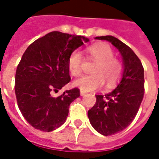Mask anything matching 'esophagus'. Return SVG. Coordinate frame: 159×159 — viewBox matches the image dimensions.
Instances as JSON below:
<instances>
[{"label": "esophagus", "mask_w": 159, "mask_h": 159, "mask_svg": "<svg viewBox=\"0 0 159 159\" xmlns=\"http://www.w3.org/2000/svg\"><path fill=\"white\" fill-rule=\"evenodd\" d=\"M85 94H86L85 92H83V91H81V92H80V95H81V96H84Z\"/></svg>", "instance_id": "34e87169"}]
</instances>
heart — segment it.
Returning a JSON list of instances; mask_svg holds the SVG:
<instances>
[{
    "instance_id": "heart-1",
    "label": "heart",
    "mask_w": 159,
    "mask_h": 159,
    "mask_svg": "<svg viewBox=\"0 0 159 159\" xmlns=\"http://www.w3.org/2000/svg\"><path fill=\"white\" fill-rule=\"evenodd\" d=\"M90 59L95 61L92 68V75L81 76L74 81L73 85L83 92L100 89L107 82L108 86L116 83L121 77L123 67L114 58V51L107 43H98L87 48ZM83 57L78 50L73 51L68 59V70L74 76H79L83 70Z\"/></svg>"
}]
</instances>
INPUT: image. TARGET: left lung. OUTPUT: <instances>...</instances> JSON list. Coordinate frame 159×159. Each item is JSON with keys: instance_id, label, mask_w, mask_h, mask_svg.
Returning <instances> with one entry per match:
<instances>
[{"instance_id": "left-lung-1", "label": "left lung", "mask_w": 159, "mask_h": 159, "mask_svg": "<svg viewBox=\"0 0 159 159\" xmlns=\"http://www.w3.org/2000/svg\"><path fill=\"white\" fill-rule=\"evenodd\" d=\"M111 42L123 59V73L116 89L104 95H96V103L89 111L94 129L103 135H112L132 123L144 96V69L139 58L129 46L112 36H97Z\"/></svg>"}]
</instances>
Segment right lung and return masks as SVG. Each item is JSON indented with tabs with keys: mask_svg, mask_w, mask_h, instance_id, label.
<instances>
[{
	"mask_svg": "<svg viewBox=\"0 0 159 159\" xmlns=\"http://www.w3.org/2000/svg\"><path fill=\"white\" fill-rule=\"evenodd\" d=\"M89 42L85 36L52 31L31 43L17 67L15 93L18 106L28 123L50 132L65 123L70 103L80 96L78 89L52 96L70 81L68 59Z\"/></svg>",
	"mask_w": 159,
	"mask_h": 159,
	"instance_id": "1",
	"label": "right lung"
}]
</instances>
